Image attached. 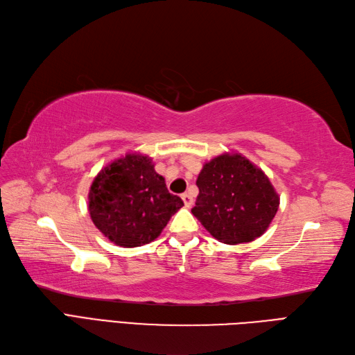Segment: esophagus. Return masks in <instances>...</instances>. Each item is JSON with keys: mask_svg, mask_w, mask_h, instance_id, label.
I'll list each match as a JSON object with an SVG mask.
<instances>
[{"mask_svg": "<svg viewBox=\"0 0 355 355\" xmlns=\"http://www.w3.org/2000/svg\"><path fill=\"white\" fill-rule=\"evenodd\" d=\"M182 200H183V204H185V207H191L193 204V198L191 197L189 193H182Z\"/></svg>", "mask_w": 355, "mask_h": 355, "instance_id": "34e87169", "label": "esophagus"}]
</instances>
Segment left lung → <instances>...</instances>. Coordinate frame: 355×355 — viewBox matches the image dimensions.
Listing matches in <instances>:
<instances>
[{
  "instance_id": "8db88e82",
  "label": "left lung",
  "mask_w": 355,
  "mask_h": 355,
  "mask_svg": "<svg viewBox=\"0 0 355 355\" xmlns=\"http://www.w3.org/2000/svg\"><path fill=\"white\" fill-rule=\"evenodd\" d=\"M197 187L192 214L227 245L261 236L279 209V195L266 173L238 153H225L205 163Z\"/></svg>"
}]
</instances>
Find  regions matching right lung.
<instances>
[{
	"instance_id": "right-lung-1",
	"label": "right lung",
	"mask_w": 355,
	"mask_h": 355,
	"mask_svg": "<svg viewBox=\"0 0 355 355\" xmlns=\"http://www.w3.org/2000/svg\"><path fill=\"white\" fill-rule=\"evenodd\" d=\"M182 205L154 170L153 158L139 153H129L105 166L88 195L94 225L123 248L154 241Z\"/></svg>"
}]
</instances>
